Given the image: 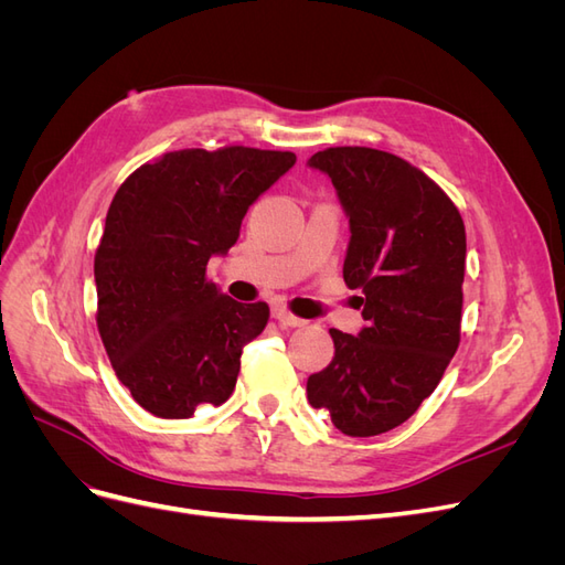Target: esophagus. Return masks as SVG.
Returning a JSON list of instances; mask_svg holds the SVG:
<instances>
[{"label": "esophagus", "mask_w": 565, "mask_h": 565, "mask_svg": "<svg viewBox=\"0 0 565 565\" xmlns=\"http://www.w3.org/2000/svg\"><path fill=\"white\" fill-rule=\"evenodd\" d=\"M270 316L276 318L280 324H285V328H301V324H303V320H301V318H297V316H292V313H289V311L285 309V306H273V309H270Z\"/></svg>", "instance_id": "1"}]
</instances>
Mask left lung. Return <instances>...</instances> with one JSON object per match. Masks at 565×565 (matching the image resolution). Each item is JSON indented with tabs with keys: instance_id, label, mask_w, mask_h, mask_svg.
Wrapping results in <instances>:
<instances>
[{
	"instance_id": "left-lung-1",
	"label": "left lung",
	"mask_w": 565,
	"mask_h": 565,
	"mask_svg": "<svg viewBox=\"0 0 565 565\" xmlns=\"http://www.w3.org/2000/svg\"><path fill=\"white\" fill-rule=\"evenodd\" d=\"M328 174L349 218L344 280L365 324L330 330L332 363L306 396L347 436H380L413 417L459 347L467 233L452 200L403 158L344 146L306 162Z\"/></svg>"
}]
</instances>
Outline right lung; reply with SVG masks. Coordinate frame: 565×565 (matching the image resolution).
Listing matches in <instances>:
<instances>
[{"label": "right lung", "instance_id": "1", "mask_svg": "<svg viewBox=\"0 0 565 565\" xmlns=\"http://www.w3.org/2000/svg\"><path fill=\"white\" fill-rule=\"evenodd\" d=\"M295 162L280 150L183 148L139 167L115 193L94 259L96 322L117 380L156 417L188 419L231 398L268 306L226 297L204 270Z\"/></svg>", "mask_w": 565, "mask_h": 565}]
</instances>
